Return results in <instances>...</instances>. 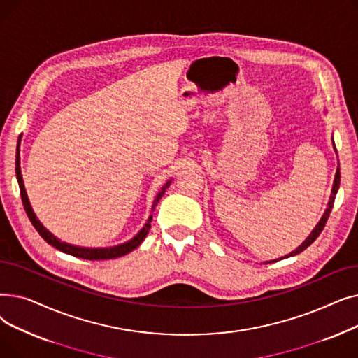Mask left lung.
I'll use <instances>...</instances> for the list:
<instances>
[{
    "instance_id": "8db88e82",
    "label": "left lung",
    "mask_w": 358,
    "mask_h": 358,
    "mask_svg": "<svg viewBox=\"0 0 358 358\" xmlns=\"http://www.w3.org/2000/svg\"><path fill=\"white\" fill-rule=\"evenodd\" d=\"M340 181H341V174H340V168L336 169V174H335V180H334V187H332V194H331V199H329V203H328V209L325 210V213H324V216H322V219L319 220V223L316 224V228L312 231V234L309 235V238L302 243V245H300L296 251H293V252H290L289 255H286V258L287 257H293V255H296V254H300L302 251H305L310 243L321 235V232L324 231V228H325V223H327V220H328V217H329V215H331V210H332V206H334V200H335V196H336V192H338V189H340ZM277 261V259H275ZM271 262V261H270ZM274 262V261H273ZM266 264H268V262H266Z\"/></svg>"
}]
</instances>
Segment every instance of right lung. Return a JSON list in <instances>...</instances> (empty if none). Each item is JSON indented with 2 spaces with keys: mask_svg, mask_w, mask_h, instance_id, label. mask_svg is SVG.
<instances>
[{
  "mask_svg": "<svg viewBox=\"0 0 358 358\" xmlns=\"http://www.w3.org/2000/svg\"><path fill=\"white\" fill-rule=\"evenodd\" d=\"M18 143H20V139H18ZM15 176H17V181H18V187H20V196H22V201H23V206H24V210L31 222V224L34 227V229L39 232V235L48 242L50 243L52 247H55L56 250H59L65 254H69V255H73V257H78V258H84V259H113V258H119V257H123L126 254H129L130 251H134L135 248H138L141 245V242L145 239V236L148 235L149 229H150V220H152V216L149 217L148 223L143 227V229L134 238L130 239L129 242L126 243H122V245H117V247H111V248H81V247H73V245H69V243H65V242H61L58 238H55L48 229H45L43 224L37 220L36 215L33 213V209L29 203V199H27V194H26V189H24V184H23V178H22V171H20V155H18V146H17V155H15ZM171 181H168L162 190L158 193L155 201H154V206L152 208H155V206L158 204L159 199L164 196L165 193V189H168V185Z\"/></svg>",
  "mask_w": 358,
  "mask_h": 358,
  "instance_id": "1",
  "label": "right lung"
}]
</instances>
